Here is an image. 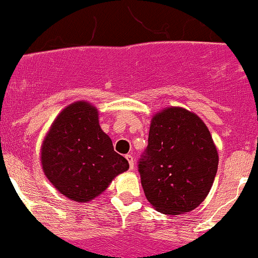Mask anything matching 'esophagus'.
<instances>
[{"mask_svg": "<svg viewBox=\"0 0 258 258\" xmlns=\"http://www.w3.org/2000/svg\"><path fill=\"white\" fill-rule=\"evenodd\" d=\"M126 159H127V161H128L130 169H134V167H135V159H134V157H132V154H126Z\"/></svg>", "mask_w": 258, "mask_h": 258, "instance_id": "esophagus-1", "label": "esophagus"}]
</instances>
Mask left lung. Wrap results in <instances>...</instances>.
<instances>
[{
    "label": "left lung",
    "instance_id": "8db88e82",
    "mask_svg": "<svg viewBox=\"0 0 258 258\" xmlns=\"http://www.w3.org/2000/svg\"><path fill=\"white\" fill-rule=\"evenodd\" d=\"M218 164L215 143L197 113L169 106L152 117L138 170L146 198L157 211L179 215L199 207L213 186Z\"/></svg>",
    "mask_w": 258,
    "mask_h": 258
}]
</instances>
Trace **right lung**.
<instances>
[{
    "label": "right lung",
    "mask_w": 258,
    "mask_h": 258,
    "mask_svg": "<svg viewBox=\"0 0 258 258\" xmlns=\"http://www.w3.org/2000/svg\"><path fill=\"white\" fill-rule=\"evenodd\" d=\"M40 163L54 188L77 203L94 200L130 168L100 127L97 108L84 100L68 105L50 124Z\"/></svg>",
    "instance_id": "right-lung-1"
}]
</instances>
